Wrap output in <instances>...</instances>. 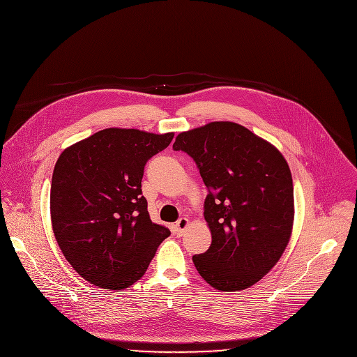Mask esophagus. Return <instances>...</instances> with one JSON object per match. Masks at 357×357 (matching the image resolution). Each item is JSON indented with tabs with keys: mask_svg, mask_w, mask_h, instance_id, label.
<instances>
[{
	"mask_svg": "<svg viewBox=\"0 0 357 357\" xmlns=\"http://www.w3.org/2000/svg\"><path fill=\"white\" fill-rule=\"evenodd\" d=\"M190 221L187 218H180L177 222H176V231H177V235H183V232L187 229Z\"/></svg>",
	"mask_w": 357,
	"mask_h": 357,
	"instance_id": "esophagus-1",
	"label": "esophagus"
}]
</instances>
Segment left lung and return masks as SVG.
Instances as JSON below:
<instances>
[{
  "label": "left lung",
  "mask_w": 357,
  "mask_h": 357,
  "mask_svg": "<svg viewBox=\"0 0 357 357\" xmlns=\"http://www.w3.org/2000/svg\"><path fill=\"white\" fill-rule=\"evenodd\" d=\"M208 195L204 218L212 242L192 256L199 275L220 291H239L264 277L286 250L294 224V188L287 160L248 128L215 121L177 135Z\"/></svg>",
  "instance_id": "8db88e82"
}]
</instances>
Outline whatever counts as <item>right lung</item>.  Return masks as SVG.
I'll use <instances>...</instances> for the list:
<instances>
[{
    "mask_svg": "<svg viewBox=\"0 0 357 357\" xmlns=\"http://www.w3.org/2000/svg\"><path fill=\"white\" fill-rule=\"evenodd\" d=\"M173 136L107 128L59 156L50 187L53 234L66 260L94 286L130 287L170 235L152 222L140 187L146 162Z\"/></svg>",
    "mask_w": 357,
    "mask_h": 357,
    "instance_id": "add662e5",
    "label": "right lung"
}]
</instances>
